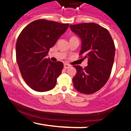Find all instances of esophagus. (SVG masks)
Instances as JSON below:
<instances>
[{"instance_id": "esophagus-1", "label": "esophagus", "mask_w": 131, "mask_h": 131, "mask_svg": "<svg viewBox=\"0 0 131 131\" xmlns=\"http://www.w3.org/2000/svg\"><path fill=\"white\" fill-rule=\"evenodd\" d=\"M71 67L70 65H69V64H64V69H68V68H70Z\"/></svg>"}]
</instances>
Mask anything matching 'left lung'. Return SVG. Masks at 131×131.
Returning <instances> with one entry per match:
<instances>
[{
  "label": "left lung",
  "mask_w": 131,
  "mask_h": 131,
  "mask_svg": "<svg viewBox=\"0 0 131 131\" xmlns=\"http://www.w3.org/2000/svg\"><path fill=\"white\" fill-rule=\"evenodd\" d=\"M70 29L82 40L79 55L88 59L82 68L74 65L77 74L73 78L75 89L84 94H92L104 86L108 80L115 54V46L106 28L94 23L71 25Z\"/></svg>",
  "instance_id": "8db88e82"
}]
</instances>
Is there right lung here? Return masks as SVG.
<instances>
[{
    "instance_id": "1",
    "label": "right lung",
    "mask_w": 131,
    "mask_h": 131,
    "mask_svg": "<svg viewBox=\"0 0 131 131\" xmlns=\"http://www.w3.org/2000/svg\"><path fill=\"white\" fill-rule=\"evenodd\" d=\"M68 26V23L37 19L19 34L16 45V61L25 82L34 91H50L56 85L63 63L51 61L46 56Z\"/></svg>"
}]
</instances>
